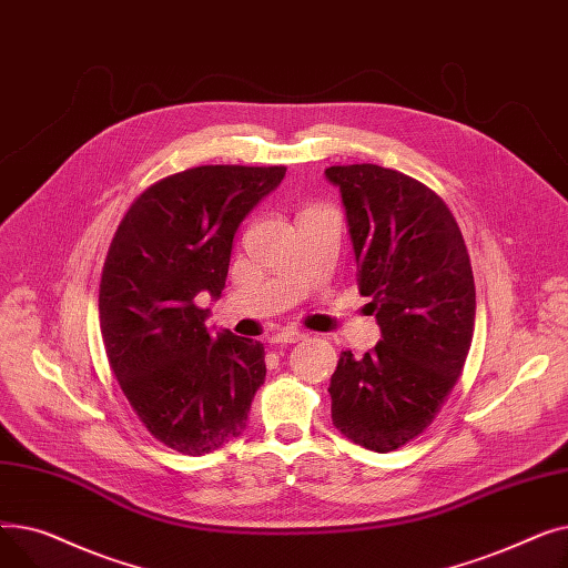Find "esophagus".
Masks as SVG:
<instances>
[{
  "instance_id": "obj_1",
  "label": "esophagus",
  "mask_w": 568,
  "mask_h": 568,
  "mask_svg": "<svg viewBox=\"0 0 568 568\" xmlns=\"http://www.w3.org/2000/svg\"><path fill=\"white\" fill-rule=\"evenodd\" d=\"M302 338H304L302 332H296V329H283V332H278V334L272 336V343L287 345V343H300Z\"/></svg>"
}]
</instances>
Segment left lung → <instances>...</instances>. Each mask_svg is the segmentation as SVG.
<instances>
[{
    "label": "left lung",
    "mask_w": 568,
    "mask_h": 568,
    "mask_svg": "<svg viewBox=\"0 0 568 568\" xmlns=\"http://www.w3.org/2000/svg\"><path fill=\"white\" fill-rule=\"evenodd\" d=\"M338 186L382 341L341 354L332 375L334 426L386 454L422 435L458 382L474 334L476 292L460 227L416 179L373 163L324 170Z\"/></svg>",
    "instance_id": "1"
}]
</instances>
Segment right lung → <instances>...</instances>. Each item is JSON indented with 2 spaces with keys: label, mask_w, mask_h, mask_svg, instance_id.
I'll return each instance as SVG.
<instances>
[{
  "label": "right lung",
  "mask_w": 568,
  "mask_h": 568,
  "mask_svg": "<svg viewBox=\"0 0 568 568\" xmlns=\"http://www.w3.org/2000/svg\"><path fill=\"white\" fill-rule=\"evenodd\" d=\"M283 165H202L146 189L119 223L101 290L110 368L133 412L170 449L202 456L246 430L264 345L206 329L197 296L219 300L232 239L278 189Z\"/></svg>",
  "instance_id": "right-lung-1"
}]
</instances>
